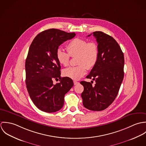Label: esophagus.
Returning a JSON list of instances; mask_svg holds the SVG:
<instances>
[{"label": "esophagus", "instance_id": "1", "mask_svg": "<svg viewBox=\"0 0 146 146\" xmlns=\"http://www.w3.org/2000/svg\"><path fill=\"white\" fill-rule=\"evenodd\" d=\"M79 84V82H76V81H74V85H77V84Z\"/></svg>", "mask_w": 146, "mask_h": 146}]
</instances>
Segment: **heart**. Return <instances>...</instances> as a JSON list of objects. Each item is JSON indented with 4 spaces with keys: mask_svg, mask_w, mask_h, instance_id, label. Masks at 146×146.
<instances>
[{
    "mask_svg": "<svg viewBox=\"0 0 146 146\" xmlns=\"http://www.w3.org/2000/svg\"><path fill=\"white\" fill-rule=\"evenodd\" d=\"M66 49L68 53L58 49L56 52L57 59L61 65L66 66L70 62V56L76 57L77 66L70 67L63 70V75L72 80H79L85 74L86 68L92 69L96 64L99 57L97 44L93 42L76 38L69 42Z\"/></svg>",
    "mask_w": 146,
    "mask_h": 146,
    "instance_id": "obj_1",
    "label": "heart"
}]
</instances>
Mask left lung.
I'll return each instance as SVG.
<instances>
[{"instance_id":"left-lung-1","label":"left lung","mask_w":146,"mask_h":146,"mask_svg":"<svg viewBox=\"0 0 146 146\" xmlns=\"http://www.w3.org/2000/svg\"><path fill=\"white\" fill-rule=\"evenodd\" d=\"M93 34L98 43L99 57L86 78L92 79L96 84L92 86L90 82H80L84 88L82 98L86 108L100 111L111 104L119 93L124 75V56L112 36L102 31H95Z\"/></svg>"}]
</instances>
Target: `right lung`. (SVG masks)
<instances>
[{
  "mask_svg": "<svg viewBox=\"0 0 146 146\" xmlns=\"http://www.w3.org/2000/svg\"><path fill=\"white\" fill-rule=\"evenodd\" d=\"M75 35L50 29L38 34L30 46L25 62L26 88L33 103L44 112H54L62 108L65 94L74 85L71 79L61 77L56 52L63 42ZM53 80L60 82L53 84Z\"/></svg>",
  "mask_w": 146,
  "mask_h": 146,
  "instance_id": "obj_1",
  "label": "right lung"
}]
</instances>
